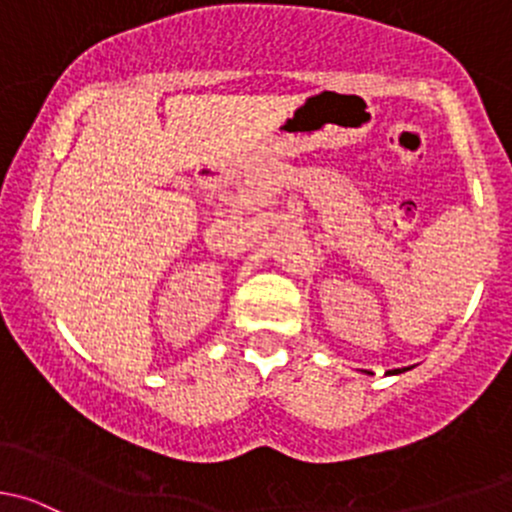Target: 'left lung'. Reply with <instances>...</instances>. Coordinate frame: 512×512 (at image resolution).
Listing matches in <instances>:
<instances>
[{"mask_svg": "<svg viewBox=\"0 0 512 512\" xmlns=\"http://www.w3.org/2000/svg\"><path fill=\"white\" fill-rule=\"evenodd\" d=\"M407 370H412V367H404V370H392V372H387V374H402V372H407Z\"/></svg>", "mask_w": 512, "mask_h": 512, "instance_id": "8db88e82", "label": "left lung"}]
</instances>
